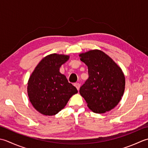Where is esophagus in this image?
<instances>
[{
    "label": "esophagus",
    "mask_w": 148,
    "mask_h": 148,
    "mask_svg": "<svg viewBox=\"0 0 148 148\" xmlns=\"http://www.w3.org/2000/svg\"><path fill=\"white\" fill-rule=\"evenodd\" d=\"M75 86L76 87V88L77 89L78 91V90L80 89V84H79V83H76V84H75Z\"/></svg>",
    "instance_id": "esophagus-1"
}]
</instances>
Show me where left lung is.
I'll list each match as a JSON object with an SVG mask.
<instances>
[{
	"instance_id": "obj_1",
	"label": "left lung",
	"mask_w": 148,
	"mask_h": 148,
	"mask_svg": "<svg viewBox=\"0 0 148 148\" xmlns=\"http://www.w3.org/2000/svg\"><path fill=\"white\" fill-rule=\"evenodd\" d=\"M79 56L88 68L89 78L79 91L87 107L97 114L113 109L124 94L125 78L122 70L99 50H90Z\"/></svg>"
}]
</instances>
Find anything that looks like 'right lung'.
<instances>
[{
  "label": "right lung",
  "mask_w": 148,
  "mask_h": 148,
  "mask_svg": "<svg viewBox=\"0 0 148 148\" xmlns=\"http://www.w3.org/2000/svg\"><path fill=\"white\" fill-rule=\"evenodd\" d=\"M69 58V56L57 53L45 57L29 78V100L35 109L43 115H56L64 108L71 96L78 92L76 87L59 71L60 67Z\"/></svg>",
  "instance_id": "add662e5"
}]
</instances>
